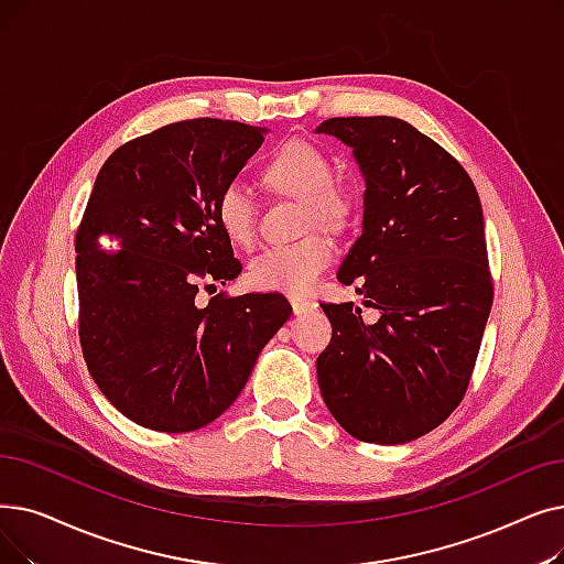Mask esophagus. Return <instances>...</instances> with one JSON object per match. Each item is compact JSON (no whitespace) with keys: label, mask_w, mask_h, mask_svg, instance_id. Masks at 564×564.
Segmentation results:
<instances>
[{"label":"esophagus","mask_w":564,"mask_h":564,"mask_svg":"<svg viewBox=\"0 0 564 564\" xmlns=\"http://www.w3.org/2000/svg\"><path fill=\"white\" fill-rule=\"evenodd\" d=\"M290 304H292V311H295V315H302V313L315 308L313 300H306V297H300V295H290Z\"/></svg>","instance_id":"esophagus-1"}]
</instances>
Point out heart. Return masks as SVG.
<instances>
[{
  "mask_svg": "<svg viewBox=\"0 0 564 564\" xmlns=\"http://www.w3.org/2000/svg\"><path fill=\"white\" fill-rule=\"evenodd\" d=\"M264 180L274 188L297 195L308 205V224H329L346 212V193L334 184V167L323 150L304 140L281 144L264 167ZM216 221L224 235L247 247L256 237V200L249 186L228 184L216 198ZM334 243L311 235L295 243H276L251 262V283L260 290L302 295L329 267Z\"/></svg>",
  "mask_w": 564,
  "mask_h": 564,
  "instance_id": "1",
  "label": "heart"
}]
</instances>
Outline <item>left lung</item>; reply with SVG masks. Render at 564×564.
<instances>
[{"label":"left lung","mask_w":564,"mask_h":564,"mask_svg":"<svg viewBox=\"0 0 564 564\" xmlns=\"http://www.w3.org/2000/svg\"><path fill=\"white\" fill-rule=\"evenodd\" d=\"M315 133L348 144L361 170V235L338 267L352 302L323 304L332 343L317 384L352 437L403 445L460 403L494 304L484 214L463 165L397 117H334Z\"/></svg>","instance_id":"8db88e82"}]
</instances>
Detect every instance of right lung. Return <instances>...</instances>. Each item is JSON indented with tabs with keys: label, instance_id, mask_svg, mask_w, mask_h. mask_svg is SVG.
I'll return each mask as SVG.
<instances>
[{
	"label": "right lung",
	"instance_id": "right-lung-1",
	"mask_svg": "<svg viewBox=\"0 0 564 564\" xmlns=\"http://www.w3.org/2000/svg\"><path fill=\"white\" fill-rule=\"evenodd\" d=\"M264 133L175 121L121 144L94 182L76 235L80 346L101 394L144 429L188 433L224 414L292 313L279 292L195 304L200 281L241 272L216 198Z\"/></svg>",
	"mask_w": 564,
	"mask_h": 564
}]
</instances>
